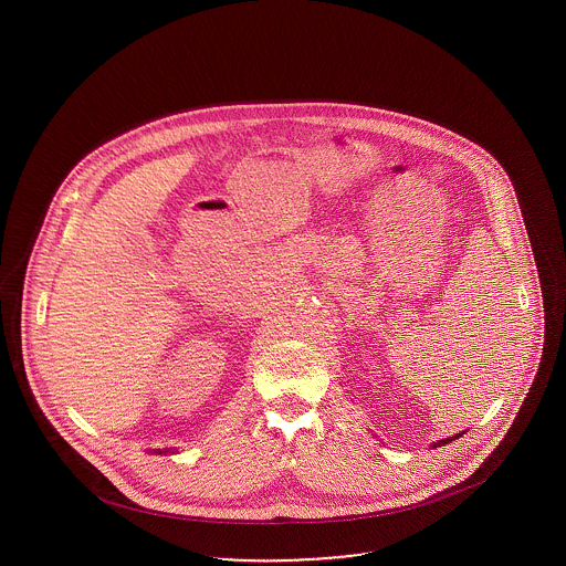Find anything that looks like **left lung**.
Listing matches in <instances>:
<instances>
[{"label":"left lung","mask_w":566,"mask_h":566,"mask_svg":"<svg viewBox=\"0 0 566 566\" xmlns=\"http://www.w3.org/2000/svg\"><path fill=\"white\" fill-rule=\"evenodd\" d=\"M462 432H458V434H454V437H450V439H441V441H437V443H432V448H441L443 443H450V441H454V439H458Z\"/></svg>","instance_id":"obj_1"}]
</instances>
